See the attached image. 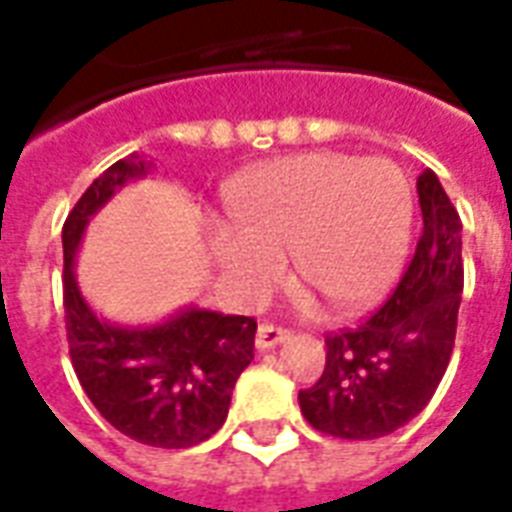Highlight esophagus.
I'll list each match as a JSON object with an SVG mask.
<instances>
[{"label": "esophagus", "mask_w": 512, "mask_h": 512, "mask_svg": "<svg viewBox=\"0 0 512 512\" xmlns=\"http://www.w3.org/2000/svg\"><path fill=\"white\" fill-rule=\"evenodd\" d=\"M290 337L288 329H279L274 323H260V329L255 334V345L260 351H268V348H274V345L285 343Z\"/></svg>", "instance_id": "obj_1"}]
</instances>
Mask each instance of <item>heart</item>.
Instances as JSON below:
<instances>
[{"instance_id": "heart-1", "label": "heart", "mask_w": 512, "mask_h": 512, "mask_svg": "<svg viewBox=\"0 0 512 512\" xmlns=\"http://www.w3.org/2000/svg\"><path fill=\"white\" fill-rule=\"evenodd\" d=\"M238 227H213L211 252L244 299H260L293 274L337 310L378 299L403 266L411 235V191L381 158L301 153L246 172L230 186Z\"/></svg>"}]
</instances>
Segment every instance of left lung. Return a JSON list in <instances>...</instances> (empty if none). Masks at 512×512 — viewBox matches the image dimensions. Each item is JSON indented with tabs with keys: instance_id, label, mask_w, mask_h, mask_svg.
<instances>
[{
	"instance_id": "8db88e82",
	"label": "left lung",
	"mask_w": 512,
	"mask_h": 512,
	"mask_svg": "<svg viewBox=\"0 0 512 512\" xmlns=\"http://www.w3.org/2000/svg\"><path fill=\"white\" fill-rule=\"evenodd\" d=\"M422 235L406 274L362 326L326 334V367L299 392L312 428L381 439L417 417L450 365L463 293L461 219L433 169L417 178Z\"/></svg>"
}]
</instances>
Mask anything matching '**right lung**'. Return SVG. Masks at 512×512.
Returning <instances> with one entry per match:
<instances>
[{"mask_svg": "<svg viewBox=\"0 0 512 512\" xmlns=\"http://www.w3.org/2000/svg\"><path fill=\"white\" fill-rule=\"evenodd\" d=\"M153 161L131 153L106 169L62 227V299L76 378L101 417L128 439L186 450L222 428L235 381L255 359L257 321L183 307L161 323H112L87 304L76 282V252L95 213Z\"/></svg>", "mask_w": 512, "mask_h": 512, "instance_id": "1", "label": "right lung"}]
</instances>
